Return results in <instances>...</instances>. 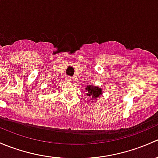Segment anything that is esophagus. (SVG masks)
Masks as SVG:
<instances>
[{
	"label": "esophagus",
	"instance_id": "1",
	"mask_svg": "<svg viewBox=\"0 0 158 158\" xmlns=\"http://www.w3.org/2000/svg\"><path fill=\"white\" fill-rule=\"evenodd\" d=\"M66 81H68V82H70V81H72L73 80L71 78V77H69V76H68L67 77H66Z\"/></svg>",
	"mask_w": 158,
	"mask_h": 158
}]
</instances>
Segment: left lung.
Masks as SVG:
<instances>
[{
	"instance_id": "obj_1",
	"label": "left lung",
	"mask_w": 158,
	"mask_h": 158,
	"mask_svg": "<svg viewBox=\"0 0 158 158\" xmlns=\"http://www.w3.org/2000/svg\"><path fill=\"white\" fill-rule=\"evenodd\" d=\"M86 90H87V95L88 97H92L94 98H97L99 96H100L102 94V90L99 87H93V86H87L86 87Z\"/></svg>"
}]
</instances>
